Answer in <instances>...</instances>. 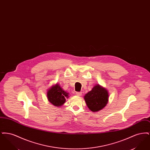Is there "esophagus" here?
<instances>
[{
    "instance_id": "obj_1",
    "label": "esophagus",
    "mask_w": 150,
    "mask_h": 150,
    "mask_svg": "<svg viewBox=\"0 0 150 150\" xmlns=\"http://www.w3.org/2000/svg\"><path fill=\"white\" fill-rule=\"evenodd\" d=\"M76 95L78 96H80L82 95V92H76Z\"/></svg>"
}]
</instances>
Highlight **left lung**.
I'll return each mask as SVG.
<instances>
[{"mask_svg":"<svg viewBox=\"0 0 150 150\" xmlns=\"http://www.w3.org/2000/svg\"><path fill=\"white\" fill-rule=\"evenodd\" d=\"M108 97L107 89L97 84L84 96L87 106L93 112H98L105 107L108 102Z\"/></svg>","mask_w":150,"mask_h":150,"instance_id":"1","label":"left lung"}]
</instances>
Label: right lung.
Masks as SVG:
<instances>
[{
	"label": "right lung",
	"instance_id": "add662e5",
	"mask_svg": "<svg viewBox=\"0 0 150 150\" xmlns=\"http://www.w3.org/2000/svg\"><path fill=\"white\" fill-rule=\"evenodd\" d=\"M69 93L64 91L59 84L56 83L47 91V98L53 106L61 107L66 102V98L69 97Z\"/></svg>",
	"mask_w": 150,
	"mask_h": 150
}]
</instances>
